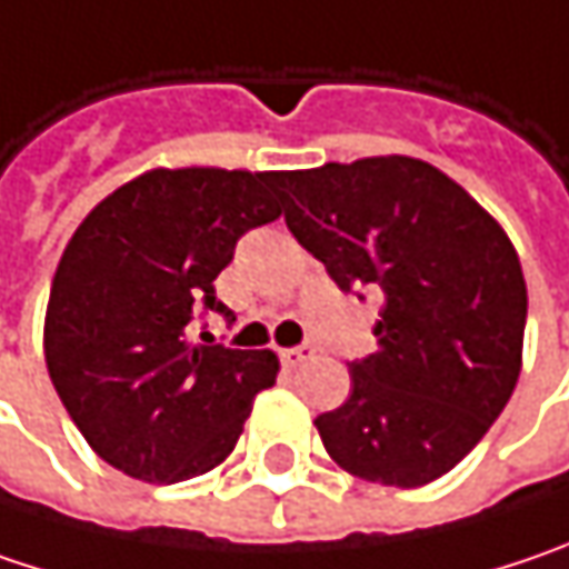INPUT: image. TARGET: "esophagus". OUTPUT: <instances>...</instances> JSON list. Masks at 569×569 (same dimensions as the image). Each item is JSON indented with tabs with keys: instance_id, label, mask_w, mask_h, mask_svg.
Wrapping results in <instances>:
<instances>
[{
	"instance_id": "1",
	"label": "esophagus",
	"mask_w": 569,
	"mask_h": 569,
	"mask_svg": "<svg viewBox=\"0 0 569 569\" xmlns=\"http://www.w3.org/2000/svg\"><path fill=\"white\" fill-rule=\"evenodd\" d=\"M312 348L309 345H302V348H286L280 351V360H283L286 367H299V363H306V360H312Z\"/></svg>"
}]
</instances>
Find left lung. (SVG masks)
<instances>
[{"label":"left lung","instance_id":"1","mask_svg":"<svg viewBox=\"0 0 569 569\" xmlns=\"http://www.w3.org/2000/svg\"><path fill=\"white\" fill-rule=\"evenodd\" d=\"M289 231L341 289L383 292L377 351L351 396L316 418L331 460L416 489L453 470L521 373L528 289L502 224L418 157H363L277 173Z\"/></svg>","mask_w":569,"mask_h":569}]
</instances>
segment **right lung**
I'll use <instances>...</instances> for the list:
<instances>
[{"mask_svg": "<svg viewBox=\"0 0 569 569\" xmlns=\"http://www.w3.org/2000/svg\"><path fill=\"white\" fill-rule=\"evenodd\" d=\"M273 170L153 167L80 221L44 316L51 383L86 445L141 483H183L234 451L273 351L189 335L244 231L283 216ZM206 341V331H202Z\"/></svg>", "mask_w": 569, "mask_h": 569, "instance_id": "1", "label": "right lung"}]
</instances>
